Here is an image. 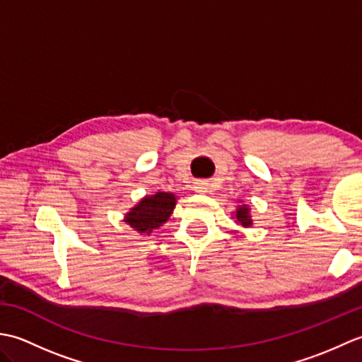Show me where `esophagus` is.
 <instances>
[{
    "instance_id": "34e87169",
    "label": "esophagus",
    "mask_w": 362,
    "mask_h": 362,
    "mask_svg": "<svg viewBox=\"0 0 362 362\" xmlns=\"http://www.w3.org/2000/svg\"><path fill=\"white\" fill-rule=\"evenodd\" d=\"M194 189H196V193H206V189H209V185H206L205 182H196Z\"/></svg>"
}]
</instances>
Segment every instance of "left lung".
I'll list each match as a JSON object with an SVG mask.
<instances>
[{
    "instance_id": "left-lung-1",
    "label": "left lung",
    "mask_w": 362,
    "mask_h": 362,
    "mask_svg": "<svg viewBox=\"0 0 362 362\" xmlns=\"http://www.w3.org/2000/svg\"><path fill=\"white\" fill-rule=\"evenodd\" d=\"M249 206L247 205H240L236 209V222L238 224H241L243 227H250L252 226V218H250V213H249Z\"/></svg>"
}]
</instances>
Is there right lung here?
<instances>
[{"mask_svg":"<svg viewBox=\"0 0 362 362\" xmlns=\"http://www.w3.org/2000/svg\"><path fill=\"white\" fill-rule=\"evenodd\" d=\"M175 202V196L173 193H160L158 191L152 196H146L126 214L124 222L138 233L149 235L152 230L161 227L169 219Z\"/></svg>","mask_w":362,"mask_h":362,"instance_id":"obj_1","label":"right lung"}]
</instances>
